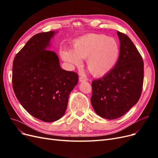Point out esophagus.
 <instances>
[{
	"mask_svg": "<svg viewBox=\"0 0 158 158\" xmlns=\"http://www.w3.org/2000/svg\"><path fill=\"white\" fill-rule=\"evenodd\" d=\"M79 81H80V82H84L86 81V79L84 78L83 76H80V77L79 78Z\"/></svg>",
	"mask_w": 158,
	"mask_h": 158,
	"instance_id": "obj_1",
	"label": "esophagus"
}]
</instances>
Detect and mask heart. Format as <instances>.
Returning <instances> with one entry per match:
<instances>
[{
  "instance_id": "heart-1",
  "label": "heart",
  "mask_w": 158,
  "mask_h": 158,
  "mask_svg": "<svg viewBox=\"0 0 158 158\" xmlns=\"http://www.w3.org/2000/svg\"><path fill=\"white\" fill-rule=\"evenodd\" d=\"M74 49L64 48L63 59L71 66H80L86 58L88 68L95 76L109 73L117 63L120 56V45L113 37L103 34H89L74 42Z\"/></svg>"
}]
</instances>
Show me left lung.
Segmentation results:
<instances>
[{"instance_id": "8db88e82", "label": "left lung", "mask_w": 158, "mask_h": 158, "mask_svg": "<svg viewBox=\"0 0 158 158\" xmlns=\"http://www.w3.org/2000/svg\"><path fill=\"white\" fill-rule=\"evenodd\" d=\"M120 56L114 67L92 82L91 103L95 112L107 119L124 115L139 99L144 79L142 58L127 35L117 31Z\"/></svg>"}]
</instances>
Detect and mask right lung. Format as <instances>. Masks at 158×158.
Wrapping results in <instances>:
<instances>
[{"label": "right lung", "instance_id": "right-lung-1", "mask_svg": "<svg viewBox=\"0 0 158 158\" xmlns=\"http://www.w3.org/2000/svg\"><path fill=\"white\" fill-rule=\"evenodd\" d=\"M57 33L33 36L13 62L12 85L18 100L32 116L45 122L64 115L69 95L78 81V75L61 69L58 55L48 50Z\"/></svg>", "mask_w": 158, "mask_h": 158}]
</instances>
